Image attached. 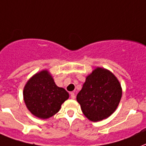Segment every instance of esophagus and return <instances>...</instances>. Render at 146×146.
<instances>
[{"label":"esophagus","instance_id":"34e87169","mask_svg":"<svg viewBox=\"0 0 146 146\" xmlns=\"http://www.w3.org/2000/svg\"><path fill=\"white\" fill-rule=\"evenodd\" d=\"M70 95H71V98L72 99H74L75 98V94H74V92H72V93L70 94Z\"/></svg>","mask_w":146,"mask_h":146}]
</instances>
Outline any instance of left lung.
Masks as SVG:
<instances>
[{"label": "left lung", "mask_w": 146, "mask_h": 146, "mask_svg": "<svg viewBox=\"0 0 146 146\" xmlns=\"http://www.w3.org/2000/svg\"><path fill=\"white\" fill-rule=\"evenodd\" d=\"M121 97L122 88L116 77L109 70L97 68L86 78L77 101L88 119L98 122L116 110Z\"/></svg>", "instance_id": "left-lung-1"}]
</instances>
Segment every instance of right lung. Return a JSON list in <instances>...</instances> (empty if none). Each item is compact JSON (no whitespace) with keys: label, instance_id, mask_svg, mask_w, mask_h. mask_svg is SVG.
I'll list each match as a JSON object with an SVG mask.
<instances>
[{"label":"right lung","instance_id":"add662e5","mask_svg":"<svg viewBox=\"0 0 146 146\" xmlns=\"http://www.w3.org/2000/svg\"><path fill=\"white\" fill-rule=\"evenodd\" d=\"M68 98V93L55 84L47 70L35 74L23 88V100L27 109L40 119H48L57 113Z\"/></svg>","mask_w":146,"mask_h":146}]
</instances>
